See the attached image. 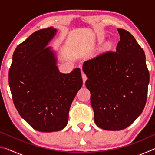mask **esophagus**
I'll use <instances>...</instances> for the list:
<instances>
[{
  "label": "esophagus",
  "instance_id": "obj_1",
  "mask_svg": "<svg viewBox=\"0 0 155 155\" xmlns=\"http://www.w3.org/2000/svg\"><path fill=\"white\" fill-rule=\"evenodd\" d=\"M81 75H82V78H83V83H85V81H86V80L87 79V76H86V74H85V73H84L83 72H82V74H81Z\"/></svg>",
  "mask_w": 155,
  "mask_h": 155
}]
</instances>
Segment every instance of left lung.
I'll return each instance as SVG.
<instances>
[{
    "label": "left lung",
    "instance_id": "8db88e82",
    "mask_svg": "<svg viewBox=\"0 0 155 155\" xmlns=\"http://www.w3.org/2000/svg\"><path fill=\"white\" fill-rule=\"evenodd\" d=\"M116 51H106L84 62L94 122L102 129L129 127L142 113L150 80L143 50L128 31L117 28Z\"/></svg>",
    "mask_w": 155,
    "mask_h": 155
}]
</instances>
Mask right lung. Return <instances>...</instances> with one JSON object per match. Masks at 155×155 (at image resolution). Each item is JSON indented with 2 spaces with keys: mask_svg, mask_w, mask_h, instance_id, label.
<instances>
[{
  "mask_svg": "<svg viewBox=\"0 0 155 155\" xmlns=\"http://www.w3.org/2000/svg\"><path fill=\"white\" fill-rule=\"evenodd\" d=\"M53 27L35 31L15 49L9 70L13 102L20 116L40 132L63 129L70 107L83 85L79 68L59 72L53 52L46 47Z\"/></svg>",
  "mask_w": 155,
  "mask_h": 155,
  "instance_id": "add662e5",
  "label": "right lung"
}]
</instances>
